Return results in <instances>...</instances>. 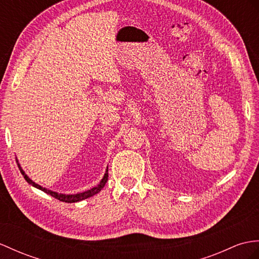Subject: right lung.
I'll return each mask as SVG.
<instances>
[{
  "label": "right lung",
  "mask_w": 259,
  "mask_h": 259,
  "mask_svg": "<svg viewBox=\"0 0 259 259\" xmlns=\"http://www.w3.org/2000/svg\"><path fill=\"white\" fill-rule=\"evenodd\" d=\"M18 165V168H20L22 175L24 176L25 180H26L29 185H31L33 187L39 189V190L44 191L47 194H50L52 197H54L55 199L59 200V201H62V202H67V203H73V202H78V201H81V200H84V199H88L92 197V195L97 194L98 192H100L101 190H102L103 187L105 186L106 181H108V178H109V174H108V169H106V171L104 174V177L102 178V180L100 181V184L97 186V187H93L92 189H90V190H87L84 192H81V193H77V194H62V193H58V192H55V191H52L49 190V189H46V188H42L41 186L35 184V182L28 178V176L24 172V170L22 169V167L20 166V163H17Z\"/></svg>",
  "instance_id": "obj_1"
}]
</instances>
